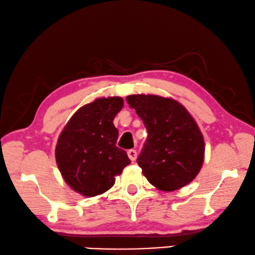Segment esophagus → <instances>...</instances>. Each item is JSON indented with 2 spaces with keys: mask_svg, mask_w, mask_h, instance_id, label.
<instances>
[{
  "mask_svg": "<svg viewBox=\"0 0 255 255\" xmlns=\"http://www.w3.org/2000/svg\"><path fill=\"white\" fill-rule=\"evenodd\" d=\"M128 158H130L131 161H135L137 153H136V151H135V150L131 149V150H128Z\"/></svg>",
  "mask_w": 255,
  "mask_h": 255,
  "instance_id": "1",
  "label": "esophagus"
}]
</instances>
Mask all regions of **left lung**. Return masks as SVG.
<instances>
[{
    "mask_svg": "<svg viewBox=\"0 0 255 255\" xmlns=\"http://www.w3.org/2000/svg\"><path fill=\"white\" fill-rule=\"evenodd\" d=\"M127 102L148 131L136 162L150 184L172 191L193 181L203 166L205 143L189 112L158 95H128Z\"/></svg>",
    "mask_w": 255,
    "mask_h": 255,
    "instance_id": "left-lung-1",
    "label": "left lung"
}]
</instances>
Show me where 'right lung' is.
I'll use <instances>...</instances> for the list:
<instances>
[{"label":"right lung","instance_id":"obj_1","mask_svg":"<svg viewBox=\"0 0 255 255\" xmlns=\"http://www.w3.org/2000/svg\"><path fill=\"white\" fill-rule=\"evenodd\" d=\"M122 97H102L80 107L58 137L56 162L64 180L85 197H94L115 184V176L130 164L124 150L116 146L115 115Z\"/></svg>","mask_w":255,"mask_h":255}]
</instances>
